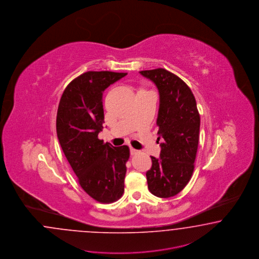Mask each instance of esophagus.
<instances>
[{"mask_svg":"<svg viewBox=\"0 0 259 259\" xmlns=\"http://www.w3.org/2000/svg\"><path fill=\"white\" fill-rule=\"evenodd\" d=\"M130 150H131V154H132V155H134V154L138 153V150H135L134 148H130Z\"/></svg>","mask_w":259,"mask_h":259,"instance_id":"34e87169","label":"esophagus"}]
</instances>
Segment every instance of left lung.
Instances as JSON below:
<instances>
[{
    "label": "left lung",
    "instance_id": "obj_1",
    "mask_svg": "<svg viewBox=\"0 0 259 259\" xmlns=\"http://www.w3.org/2000/svg\"><path fill=\"white\" fill-rule=\"evenodd\" d=\"M159 92V158L151 157V167L146 172L150 192L168 198L181 192L189 183L199 140L200 116L191 89L178 76L164 68L143 70Z\"/></svg>",
    "mask_w": 259,
    "mask_h": 259
}]
</instances>
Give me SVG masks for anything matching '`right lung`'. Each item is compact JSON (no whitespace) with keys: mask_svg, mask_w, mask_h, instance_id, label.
<instances>
[{"mask_svg":"<svg viewBox=\"0 0 259 259\" xmlns=\"http://www.w3.org/2000/svg\"><path fill=\"white\" fill-rule=\"evenodd\" d=\"M126 73L89 71L68 83L59 103V143L79 183L93 199L111 203L124 192L127 146L113 147L98 138L103 130V93Z\"/></svg>","mask_w":259,"mask_h":259,"instance_id":"add662e5","label":"right lung"}]
</instances>
